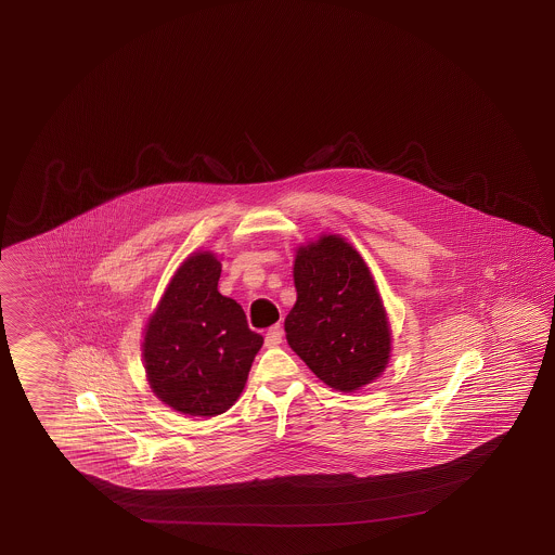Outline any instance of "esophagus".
I'll return each instance as SVG.
<instances>
[{
  "mask_svg": "<svg viewBox=\"0 0 555 555\" xmlns=\"http://www.w3.org/2000/svg\"><path fill=\"white\" fill-rule=\"evenodd\" d=\"M283 341L282 325H273L266 333V347H278Z\"/></svg>",
  "mask_w": 555,
  "mask_h": 555,
  "instance_id": "esophagus-1",
  "label": "esophagus"
}]
</instances>
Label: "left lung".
<instances>
[{
	"instance_id": "left-lung-1",
	"label": "left lung",
	"mask_w": 555,
	"mask_h": 555,
	"mask_svg": "<svg viewBox=\"0 0 555 555\" xmlns=\"http://www.w3.org/2000/svg\"><path fill=\"white\" fill-rule=\"evenodd\" d=\"M297 301L287 343L331 389L351 392L385 371L390 333L385 307L361 256L343 237L297 249Z\"/></svg>"
}]
</instances>
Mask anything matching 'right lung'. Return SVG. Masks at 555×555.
<instances>
[{"label":"right lung","mask_w":555,"mask_h":555,"mask_svg":"<svg viewBox=\"0 0 555 555\" xmlns=\"http://www.w3.org/2000/svg\"><path fill=\"white\" fill-rule=\"evenodd\" d=\"M222 266L194 254L166 289L144 335L154 395L180 413L216 416L236 402L263 337L240 304L218 292Z\"/></svg>","instance_id":"obj_1"}]
</instances>
